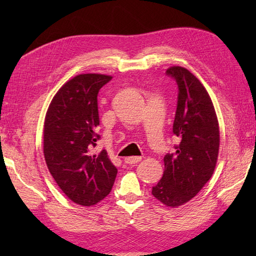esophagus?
<instances>
[{
    "instance_id": "1",
    "label": "esophagus",
    "mask_w": 256,
    "mask_h": 256,
    "mask_svg": "<svg viewBox=\"0 0 256 256\" xmlns=\"http://www.w3.org/2000/svg\"><path fill=\"white\" fill-rule=\"evenodd\" d=\"M140 160H142V156H130V157H125L124 162H126V164H136V162H140Z\"/></svg>"
}]
</instances>
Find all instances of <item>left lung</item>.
<instances>
[{
	"instance_id": "left-lung-1",
	"label": "left lung",
	"mask_w": 256,
	"mask_h": 256,
	"mask_svg": "<svg viewBox=\"0 0 256 256\" xmlns=\"http://www.w3.org/2000/svg\"><path fill=\"white\" fill-rule=\"evenodd\" d=\"M166 74L178 86L172 133L180 142L174 153L165 155L164 175L152 194L167 206H178L194 198L211 178L220 133L214 104L202 84L184 67L168 68Z\"/></svg>"
}]
</instances>
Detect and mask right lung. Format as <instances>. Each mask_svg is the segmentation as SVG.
Returning <instances> with one entry per match:
<instances>
[{"label": "right lung", "instance_id": "right-lung-1", "mask_svg": "<svg viewBox=\"0 0 256 256\" xmlns=\"http://www.w3.org/2000/svg\"><path fill=\"white\" fill-rule=\"evenodd\" d=\"M112 79L99 74H78L67 81L46 113L44 155L52 178L74 202L90 206L110 194L118 170L106 150L94 154L100 135L98 94Z\"/></svg>", "mask_w": 256, "mask_h": 256}]
</instances>
